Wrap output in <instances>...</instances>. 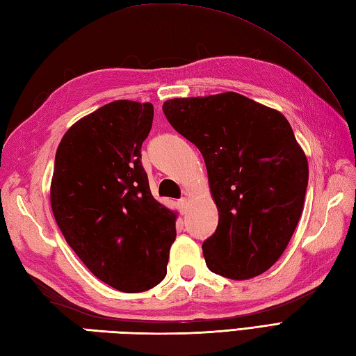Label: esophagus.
I'll return each mask as SVG.
<instances>
[{"instance_id": "1", "label": "esophagus", "mask_w": 356, "mask_h": 356, "mask_svg": "<svg viewBox=\"0 0 356 356\" xmlns=\"http://www.w3.org/2000/svg\"><path fill=\"white\" fill-rule=\"evenodd\" d=\"M177 205H179V209H180V213H185L186 211V208H188V199L186 197H182L180 199L179 202H177Z\"/></svg>"}]
</instances>
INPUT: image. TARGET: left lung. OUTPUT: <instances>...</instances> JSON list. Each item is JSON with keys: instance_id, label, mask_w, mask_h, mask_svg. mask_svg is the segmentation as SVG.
<instances>
[{"instance_id": "8db88e82", "label": "left lung", "mask_w": 356, "mask_h": 356, "mask_svg": "<svg viewBox=\"0 0 356 356\" xmlns=\"http://www.w3.org/2000/svg\"><path fill=\"white\" fill-rule=\"evenodd\" d=\"M163 113L207 165L218 211L217 229L202 246L208 269L231 280L266 272L305 208L309 166L291 124L278 110L234 92L174 97Z\"/></svg>"}]
</instances>
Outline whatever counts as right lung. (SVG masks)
I'll return each mask as SVG.
<instances>
[{
    "instance_id": "obj_1",
    "label": "right lung",
    "mask_w": 356,
    "mask_h": 356,
    "mask_svg": "<svg viewBox=\"0 0 356 356\" xmlns=\"http://www.w3.org/2000/svg\"><path fill=\"white\" fill-rule=\"evenodd\" d=\"M149 102L120 99L81 118L63 136L50 203L67 243L101 282L143 292L166 275L177 213L157 202L140 163L153 125Z\"/></svg>"
}]
</instances>
